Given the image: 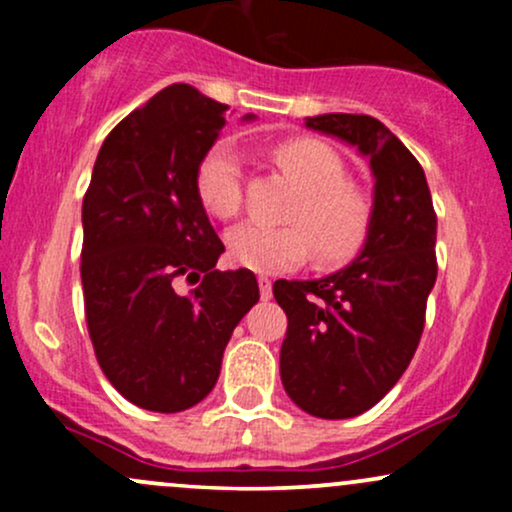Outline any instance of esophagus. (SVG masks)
<instances>
[{
	"mask_svg": "<svg viewBox=\"0 0 512 512\" xmlns=\"http://www.w3.org/2000/svg\"><path fill=\"white\" fill-rule=\"evenodd\" d=\"M257 286H260V296L262 301H269L272 298V279L269 276H257Z\"/></svg>",
	"mask_w": 512,
	"mask_h": 512,
	"instance_id": "1",
	"label": "esophagus"
}]
</instances>
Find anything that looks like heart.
<instances>
[{"label": "heart", "mask_w": 512, "mask_h": 512, "mask_svg": "<svg viewBox=\"0 0 512 512\" xmlns=\"http://www.w3.org/2000/svg\"><path fill=\"white\" fill-rule=\"evenodd\" d=\"M279 168L296 182L301 199L293 204L289 226L243 223L226 236L233 264L252 272H281L303 264L315 252L322 269L354 262L373 231V197L349 182V166L334 146L315 137H293L276 144ZM195 190L214 219L231 221L243 209V163L233 144L216 142L199 161Z\"/></svg>", "instance_id": "b5f03b06"}]
</instances>
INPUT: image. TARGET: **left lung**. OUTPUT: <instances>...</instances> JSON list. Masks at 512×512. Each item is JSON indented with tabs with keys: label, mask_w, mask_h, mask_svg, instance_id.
<instances>
[{
	"label": "left lung",
	"mask_w": 512,
	"mask_h": 512,
	"mask_svg": "<svg viewBox=\"0 0 512 512\" xmlns=\"http://www.w3.org/2000/svg\"><path fill=\"white\" fill-rule=\"evenodd\" d=\"M305 125L358 146L375 175L368 245L342 272L274 281L289 317L281 344L286 395L320 419H351L395 387L419 346L438 276L436 209L424 168L383 122L330 113Z\"/></svg>",
	"instance_id": "obj_1"
}]
</instances>
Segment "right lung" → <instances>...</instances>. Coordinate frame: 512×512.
Returning a JSON list of instances; mask_svg holds the SVG:
<instances>
[{
	"mask_svg": "<svg viewBox=\"0 0 512 512\" xmlns=\"http://www.w3.org/2000/svg\"><path fill=\"white\" fill-rule=\"evenodd\" d=\"M226 117L197 88H163L105 137L84 195L81 284L98 366L161 414L214 390L228 339L260 301L250 269H214L223 243L195 190ZM182 280L196 289L182 294Z\"/></svg>",
	"mask_w": 512,
	"mask_h": 512,
	"instance_id": "obj_1",
	"label": "right lung"
}]
</instances>
